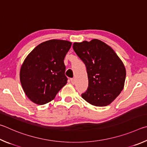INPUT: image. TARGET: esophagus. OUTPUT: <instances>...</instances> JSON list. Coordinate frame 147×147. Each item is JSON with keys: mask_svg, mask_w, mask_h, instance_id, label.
I'll use <instances>...</instances> for the list:
<instances>
[{"mask_svg": "<svg viewBox=\"0 0 147 147\" xmlns=\"http://www.w3.org/2000/svg\"><path fill=\"white\" fill-rule=\"evenodd\" d=\"M70 81H71V83H72V84H75V82H76V80H75V79H74V78H72V79H70Z\"/></svg>", "mask_w": 147, "mask_h": 147, "instance_id": "34e87169", "label": "esophagus"}]
</instances>
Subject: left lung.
Instances as JSON below:
<instances>
[{
  "instance_id": "8db88e82",
  "label": "left lung",
  "mask_w": 147,
  "mask_h": 147,
  "mask_svg": "<svg viewBox=\"0 0 147 147\" xmlns=\"http://www.w3.org/2000/svg\"><path fill=\"white\" fill-rule=\"evenodd\" d=\"M73 49L86 67L88 87L81 97L96 107L110 105L123 90L126 69L113 49L98 39L74 42Z\"/></svg>"
}]
</instances>
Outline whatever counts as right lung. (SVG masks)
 I'll return each instance as SVG.
<instances>
[{
  "mask_svg": "<svg viewBox=\"0 0 147 147\" xmlns=\"http://www.w3.org/2000/svg\"><path fill=\"white\" fill-rule=\"evenodd\" d=\"M71 46L68 40H49L28 54L20 68V80L24 93L32 102L48 103L67 83L64 59Z\"/></svg>",
  "mask_w": 147,
  "mask_h": 147,
  "instance_id": "1",
  "label": "right lung"
}]
</instances>
